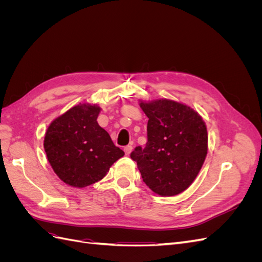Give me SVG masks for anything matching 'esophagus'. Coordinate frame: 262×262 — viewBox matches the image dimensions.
Returning a JSON list of instances; mask_svg holds the SVG:
<instances>
[{"label":"esophagus","instance_id":"1","mask_svg":"<svg viewBox=\"0 0 262 262\" xmlns=\"http://www.w3.org/2000/svg\"><path fill=\"white\" fill-rule=\"evenodd\" d=\"M131 150H132V145L124 146V153H125V155H129L131 153Z\"/></svg>","mask_w":262,"mask_h":262}]
</instances>
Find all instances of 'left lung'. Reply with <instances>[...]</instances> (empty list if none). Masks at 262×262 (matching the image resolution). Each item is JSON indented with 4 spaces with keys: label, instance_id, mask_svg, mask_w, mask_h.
I'll list each match as a JSON object with an SVG mask.
<instances>
[{
    "label": "left lung",
    "instance_id": "8db88e82",
    "mask_svg": "<svg viewBox=\"0 0 262 262\" xmlns=\"http://www.w3.org/2000/svg\"><path fill=\"white\" fill-rule=\"evenodd\" d=\"M140 107L148 118L147 142L130 156L153 192L177 195L192 184L207 157V125L195 110L175 100H140Z\"/></svg>",
    "mask_w": 262,
    "mask_h": 262
}]
</instances>
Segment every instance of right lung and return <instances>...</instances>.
I'll return each mask as SVG.
<instances>
[{"instance_id": "obj_1", "label": "right lung", "mask_w": 262, "mask_h": 262, "mask_svg": "<svg viewBox=\"0 0 262 262\" xmlns=\"http://www.w3.org/2000/svg\"><path fill=\"white\" fill-rule=\"evenodd\" d=\"M101 108L80 104L55 118L45 134L43 147L53 171L67 185L84 188L104 178L124 155L97 122Z\"/></svg>"}]
</instances>
